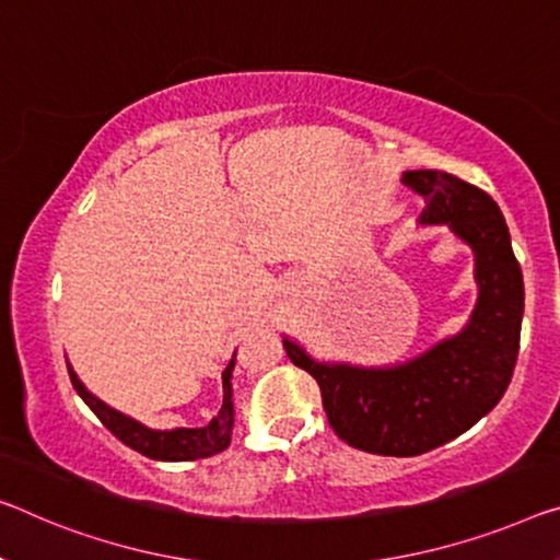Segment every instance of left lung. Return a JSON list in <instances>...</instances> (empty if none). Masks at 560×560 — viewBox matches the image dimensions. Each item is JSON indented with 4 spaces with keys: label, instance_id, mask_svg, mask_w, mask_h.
<instances>
[{
    "label": "left lung",
    "instance_id": "1",
    "mask_svg": "<svg viewBox=\"0 0 560 560\" xmlns=\"http://www.w3.org/2000/svg\"><path fill=\"white\" fill-rule=\"evenodd\" d=\"M402 183L425 197L420 222L451 225L476 253L478 305L470 323L406 365L375 370L315 363L292 340L288 358L320 385L330 428L375 455H420L488 416L509 388L521 348L523 275L509 225L488 192L441 170H412Z\"/></svg>",
    "mask_w": 560,
    "mask_h": 560
}]
</instances>
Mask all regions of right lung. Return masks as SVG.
Segmentation results:
<instances>
[{
    "label": "right lung",
    "mask_w": 560,
    "mask_h": 560,
    "mask_svg": "<svg viewBox=\"0 0 560 560\" xmlns=\"http://www.w3.org/2000/svg\"><path fill=\"white\" fill-rule=\"evenodd\" d=\"M232 365L235 360H230V365L222 373V408L218 416L212 418L210 425L205 428H177V430H150L137 420L122 416V412L107 408L105 402L84 388L80 377L74 375L70 368V381L74 390L80 393V398L88 402L94 416L102 420L112 435L119 438L127 448L148 455L152 460H197V458H210V455L222 453L230 445L232 435Z\"/></svg>",
    "instance_id": "right-lung-1"
}]
</instances>
